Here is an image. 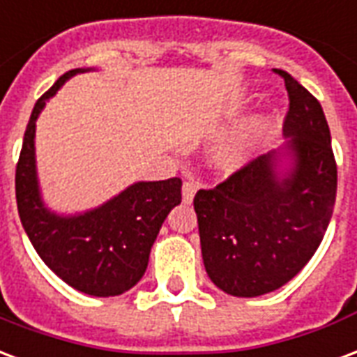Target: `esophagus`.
Returning <instances> with one entry per match:
<instances>
[{
	"label": "esophagus",
	"mask_w": 357,
	"mask_h": 357,
	"mask_svg": "<svg viewBox=\"0 0 357 357\" xmlns=\"http://www.w3.org/2000/svg\"><path fill=\"white\" fill-rule=\"evenodd\" d=\"M195 192H197V185L192 183V181H183V187H181V197H183V202H191L192 197H195Z\"/></svg>",
	"instance_id": "34e87169"
}]
</instances>
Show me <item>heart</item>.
I'll use <instances>...</instances> for the list:
<instances>
[{
    "label": "heart",
    "mask_w": 357,
    "mask_h": 357,
    "mask_svg": "<svg viewBox=\"0 0 357 357\" xmlns=\"http://www.w3.org/2000/svg\"><path fill=\"white\" fill-rule=\"evenodd\" d=\"M261 134H263V123L261 121L234 132L232 136H229L225 142H221L213 149V166L218 170L225 172V174H234V172L242 170L255 157V151H257L261 142Z\"/></svg>",
    "instance_id": "b5f03b06"
}]
</instances>
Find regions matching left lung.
<instances>
[{"mask_svg":"<svg viewBox=\"0 0 357 357\" xmlns=\"http://www.w3.org/2000/svg\"><path fill=\"white\" fill-rule=\"evenodd\" d=\"M289 112L278 151L261 155L213 189L195 195L206 273L221 291L257 297L303 271L327 231L337 162L324 109L287 71ZM290 160L282 171L279 162Z\"/></svg>","mask_w":357,"mask_h":357,"instance_id":"1","label":"left lung"}]
</instances>
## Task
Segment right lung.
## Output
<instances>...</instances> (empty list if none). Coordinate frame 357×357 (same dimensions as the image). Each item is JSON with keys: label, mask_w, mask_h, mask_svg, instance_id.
<instances>
[{"label": "right lung", "mask_w": 357, "mask_h": 357, "mask_svg": "<svg viewBox=\"0 0 357 357\" xmlns=\"http://www.w3.org/2000/svg\"><path fill=\"white\" fill-rule=\"evenodd\" d=\"M89 70L64 73L36 102L24 132L15 189L24 231L45 265L77 291L115 297L144 276L166 215L181 202V179L138 181L105 204L75 215H58L43 204L36 170V121L68 79Z\"/></svg>", "instance_id": "add662e5"}]
</instances>
